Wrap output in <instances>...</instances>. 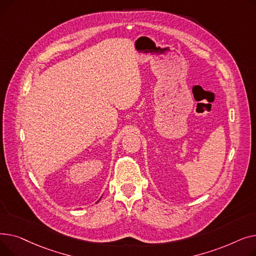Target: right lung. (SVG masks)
<instances>
[{"label": "right lung", "mask_w": 256, "mask_h": 256, "mask_svg": "<svg viewBox=\"0 0 256 256\" xmlns=\"http://www.w3.org/2000/svg\"><path fill=\"white\" fill-rule=\"evenodd\" d=\"M100 198H102V197H100ZM100 200H98V201H100Z\"/></svg>", "instance_id": "1"}]
</instances>
